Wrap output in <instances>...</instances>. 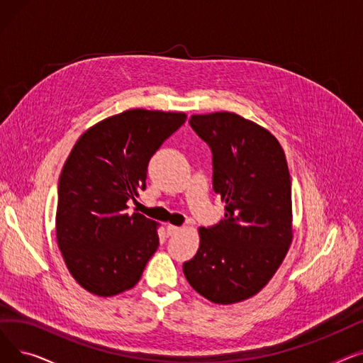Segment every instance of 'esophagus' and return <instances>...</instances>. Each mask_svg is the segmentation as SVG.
Listing matches in <instances>:
<instances>
[{"label": "esophagus", "instance_id": "1", "mask_svg": "<svg viewBox=\"0 0 363 363\" xmlns=\"http://www.w3.org/2000/svg\"><path fill=\"white\" fill-rule=\"evenodd\" d=\"M181 228L179 226H175V225H167L166 226V231H167V235H174L177 233H179Z\"/></svg>", "mask_w": 363, "mask_h": 363}]
</instances>
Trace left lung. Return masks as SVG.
Segmentation results:
<instances>
[{
	"label": "left lung",
	"mask_w": 363,
	"mask_h": 363,
	"mask_svg": "<svg viewBox=\"0 0 363 363\" xmlns=\"http://www.w3.org/2000/svg\"><path fill=\"white\" fill-rule=\"evenodd\" d=\"M189 126L212 150L213 189L225 219L200 228V249L184 275L203 297L231 304L257 294L289 252L291 181L269 130L235 113L194 114Z\"/></svg>",
	"instance_id": "obj_1"
}]
</instances>
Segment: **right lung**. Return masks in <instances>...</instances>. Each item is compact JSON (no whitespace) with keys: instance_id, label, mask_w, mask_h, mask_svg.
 I'll return each instance as SVG.
<instances>
[{"instance_id":"obj_1","label":"right lung","mask_w":363,"mask_h":363,"mask_svg":"<svg viewBox=\"0 0 363 363\" xmlns=\"http://www.w3.org/2000/svg\"><path fill=\"white\" fill-rule=\"evenodd\" d=\"M186 121L185 113L133 108L89 128L59 179L55 234L72 277L110 297L135 285L159 247L157 225L126 212L145 189L152 155Z\"/></svg>"}]
</instances>
